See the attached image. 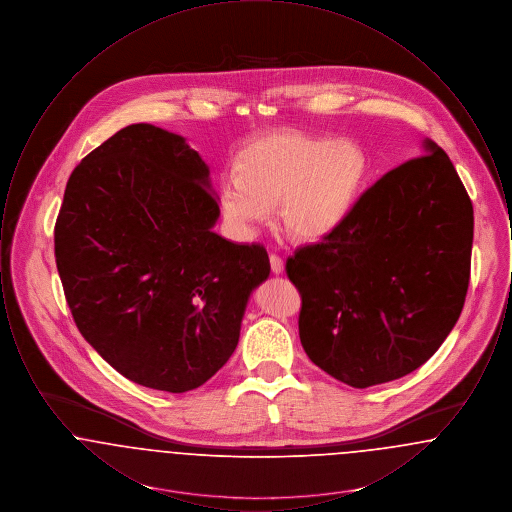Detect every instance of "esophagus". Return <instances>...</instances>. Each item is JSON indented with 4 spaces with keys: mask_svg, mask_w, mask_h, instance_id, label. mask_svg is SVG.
Here are the masks:
<instances>
[{
    "mask_svg": "<svg viewBox=\"0 0 512 512\" xmlns=\"http://www.w3.org/2000/svg\"><path fill=\"white\" fill-rule=\"evenodd\" d=\"M270 270H272L274 274H282V272H284V261H282V257L270 255Z\"/></svg>",
    "mask_w": 512,
    "mask_h": 512,
    "instance_id": "34e87169",
    "label": "esophagus"
}]
</instances>
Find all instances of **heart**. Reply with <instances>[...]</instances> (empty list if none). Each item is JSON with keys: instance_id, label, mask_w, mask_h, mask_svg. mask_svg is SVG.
<instances>
[{"instance_id": "obj_1", "label": "heart", "mask_w": 512, "mask_h": 512, "mask_svg": "<svg viewBox=\"0 0 512 512\" xmlns=\"http://www.w3.org/2000/svg\"><path fill=\"white\" fill-rule=\"evenodd\" d=\"M365 149L351 140L270 132L244 147L238 174L220 180V209L249 236L278 201V224L295 240L315 242L349 217L368 180Z\"/></svg>"}]
</instances>
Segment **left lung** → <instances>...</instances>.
<instances>
[{"instance_id":"left-lung-1","label":"left lung","mask_w":512,"mask_h":512,"mask_svg":"<svg viewBox=\"0 0 512 512\" xmlns=\"http://www.w3.org/2000/svg\"><path fill=\"white\" fill-rule=\"evenodd\" d=\"M386 172L340 226L286 261L301 293L299 338L309 359L351 388L424 365L461 317L474 211L447 153Z\"/></svg>"}]
</instances>
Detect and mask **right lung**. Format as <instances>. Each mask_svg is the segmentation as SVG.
<instances>
[{
  "label": "right lung",
  "mask_w": 512,
  "mask_h": 512,
  "mask_svg": "<svg viewBox=\"0 0 512 512\" xmlns=\"http://www.w3.org/2000/svg\"><path fill=\"white\" fill-rule=\"evenodd\" d=\"M209 167L178 134L130 124L74 169L55 222V263L74 322L124 378L203 386L234 353L267 249L213 232Z\"/></svg>",
  "instance_id": "1"
}]
</instances>
